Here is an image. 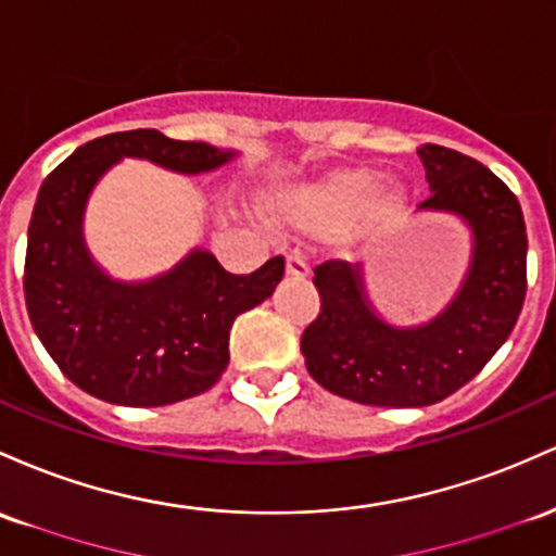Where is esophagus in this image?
Masks as SVG:
<instances>
[{
    "instance_id": "34e87169",
    "label": "esophagus",
    "mask_w": 556,
    "mask_h": 556,
    "mask_svg": "<svg viewBox=\"0 0 556 556\" xmlns=\"http://www.w3.org/2000/svg\"><path fill=\"white\" fill-rule=\"evenodd\" d=\"M288 277H308V264L303 261V255H288Z\"/></svg>"
}]
</instances>
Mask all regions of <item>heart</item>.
Segmentation results:
<instances>
[{"instance_id": "heart-1", "label": "heart", "mask_w": 556, "mask_h": 556, "mask_svg": "<svg viewBox=\"0 0 556 556\" xmlns=\"http://www.w3.org/2000/svg\"><path fill=\"white\" fill-rule=\"evenodd\" d=\"M408 203L412 198L399 181H382L371 168H340L279 194L277 208L301 229H334L340 248L356 250L404 227Z\"/></svg>"}]
</instances>
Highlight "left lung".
I'll use <instances>...</instances> for the list:
<instances>
[{"label": "left lung", "instance_id": "8db88e82", "mask_svg": "<svg viewBox=\"0 0 556 556\" xmlns=\"http://www.w3.org/2000/svg\"><path fill=\"white\" fill-rule=\"evenodd\" d=\"M417 155L430 185L417 211L465 224L469 266L446 308L419 325L386 319L358 264L314 268L321 311L303 332L301 353L321 388L356 404L419 408L448 399L506 343L526 301V218L509 187L441 144H425Z\"/></svg>", "mask_w": 556, "mask_h": 556}]
</instances>
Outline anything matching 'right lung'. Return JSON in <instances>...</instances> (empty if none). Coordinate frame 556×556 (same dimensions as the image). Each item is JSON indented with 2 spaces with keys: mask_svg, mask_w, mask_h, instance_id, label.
<instances>
[{
  "mask_svg": "<svg viewBox=\"0 0 556 556\" xmlns=\"http://www.w3.org/2000/svg\"><path fill=\"white\" fill-rule=\"evenodd\" d=\"M237 155L134 129L91 139L47 176L28 224L23 290L34 332L73 386L118 406H168L216 386L231 325L271 298L285 261L237 277L211 250L192 248L168 271L126 282L89 253L84 216L94 187L124 157L194 176Z\"/></svg>",
  "mask_w": 556,
  "mask_h": 556,
  "instance_id": "add662e5",
  "label": "right lung"
}]
</instances>
